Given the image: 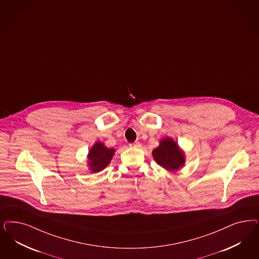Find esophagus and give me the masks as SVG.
<instances>
[{"instance_id": "esophagus-1", "label": "esophagus", "mask_w": 259, "mask_h": 259, "mask_svg": "<svg viewBox=\"0 0 259 259\" xmlns=\"http://www.w3.org/2000/svg\"><path fill=\"white\" fill-rule=\"evenodd\" d=\"M129 145H130L131 147H136V148H140V147L142 146V144H141V143H139V142H135V143H130Z\"/></svg>"}]
</instances>
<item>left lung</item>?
Instances as JSON below:
<instances>
[{
	"label": "left lung",
	"instance_id": "1",
	"mask_svg": "<svg viewBox=\"0 0 259 259\" xmlns=\"http://www.w3.org/2000/svg\"><path fill=\"white\" fill-rule=\"evenodd\" d=\"M156 162L168 171H176L184 166L185 153L173 139L166 137L161 140L160 145L152 152Z\"/></svg>",
	"mask_w": 259,
	"mask_h": 259
}]
</instances>
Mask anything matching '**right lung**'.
Segmentation results:
<instances>
[{
    "instance_id": "1",
    "label": "right lung",
    "mask_w": 259,
    "mask_h": 259,
    "mask_svg": "<svg viewBox=\"0 0 259 259\" xmlns=\"http://www.w3.org/2000/svg\"><path fill=\"white\" fill-rule=\"evenodd\" d=\"M115 152L114 148H108L100 142L95 143L88 154V165L91 172L97 173L104 169L110 163Z\"/></svg>"
}]
</instances>
